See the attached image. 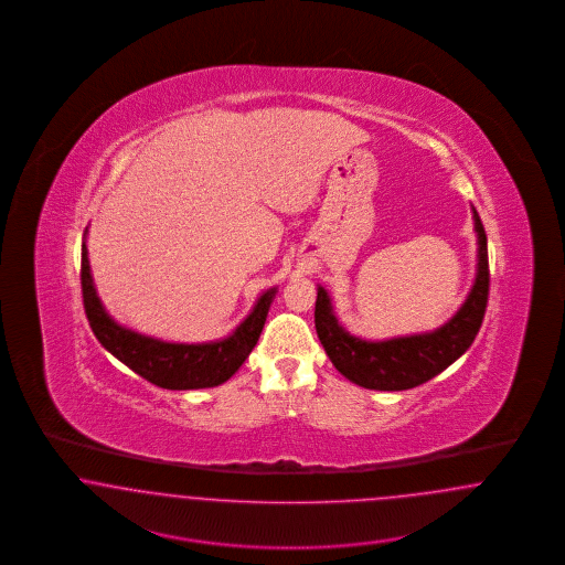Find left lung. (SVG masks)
<instances>
[{
  "mask_svg": "<svg viewBox=\"0 0 565 565\" xmlns=\"http://www.w3.org/2000/svg\"><path fill=\"white\" fill-rule=\"evenodd\" d=\"M475 231L479 243V263L472 290L456 316L440 328L398 337L387 341H364L350 334L334 316L330 295L318 286L316 298V330L320 343L328 353L334 369L351 383L381 390L401 392L417 387L431 376L443 373L457 358L468 350L481 328L489 295V260H487V235L483 222L472 207Z\"/></svg>",
  "mask_w": 565,
  "mask_h": 565,
  "instance_id": "left-lung-1",
  "label": "left lung"
}]
</instances>
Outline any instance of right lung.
Returning a JSON list of instances; mask_svg holds the SVG:
<instances>
[{
  "instance_id": "right-lung-1",
  "label": "right lung",
  "mask_w": 565,
  "mask_h": 565,
  "mask_svg": "<svg viewBox=\"0 0 565 565\" xmlns=\"http://www.w3.org/2000/svg\"><path fill=\"white\" fill-rule=\"evenodd\" d=\"M81 284L84 311L99 343L134 373L162 390L215 387L235 375L258 343L277 292V288H270L260 296L252 313L226 339L189 345L152 339L111 320L93 284L86 242L82 243Z\"/></svg>"
}]
</instances>
